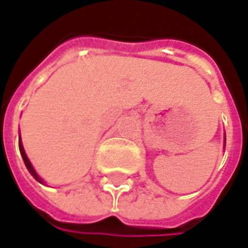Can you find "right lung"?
Here are the masks:
<instances>
[{"mask_svg":"<svg viewBox=\"0 0 248 248\" xmlns=\"http://www.w3.org/2000/svg\"><path fill=\"white\" fill-rule=\"evenodd\" d=\"M19 149H20V154H21V157H23V161H24V164H26V167H27L28 172L34 176L35 180H38L39 183H42V179L38 176V173L35 172V169L32 168V165H31V162H30V159H28L27 154H26V151H24V147H23V143H21V140H20V135H19Z\"/></svg>","mask_w":248,"mask_h":248,"instance_id":"1","label":"right lung"}]
</instances>
